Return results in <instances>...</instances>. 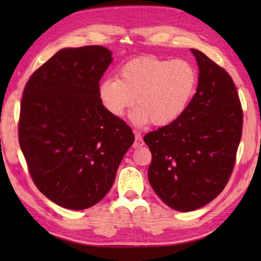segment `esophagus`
Here are the masks:
<instances>
[{
  "label": "esophagus",
  "mask_w": 261,
  "mask_h": 261,
  "mask_svg": "<svg viewBox=\"0 0 261 261\" xmlns=\"http://www.w3.org/2000/svg\"><path fill=\"white\" fill-rule=\"evenodd\" d=\"M135 134H136V138H135V142H134V148H140L145 145V142H143V139L139 132H135Z\"/></svg>",
  "instance_id": "1"
}]
</instances>
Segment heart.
I'll list each match as a JSON object with an SVG mask.
<instances>
[{"label":"heart","instance_id":"heart-1","mask_svg":"<svg viewBox=\"0 0 261 261\" xmlns=\"http://www.w3.org/2000/svg\"><path fill=\"white\" fill-rule=\"evenodd\" d=\"M196 84V69L188 60L143 56L122 66L120 80L101 82L98 97L104 109L115 116L131 108L136 98L135 120L160 126L184 112Z\"/></svg>","mask_w":261,"mask_h":261}]
</instances>
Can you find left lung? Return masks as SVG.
<instances>
[{
    "label": "left lung",
    "instance_id": "obj_1",
    "mask_svg": "<svg viewBox=\"0 0 261 261\" xmlns=\"http://www.w3.org/2000/svg\"><path fill=\"white\" fill-rule=\"evenodd\" d=\"M198 65L195 95L171 123L143 138L154 193L169 207L204 206L228 184L242 135L243 114L231 76L206 55L191 49Z\"/></svg>",
    "mask_w": 261,
    "mask_h": 261
}]
</instances>
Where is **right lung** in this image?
Here are the masks:
<instances>
[{"instance_id":"1","label":"right lung","mask_w":261,"mask_h":261,"mask_svg":"<svg viewBox=\"0 0 261 261\" xmlns=\"http://www.w3.org/2000/svg\"><path fill=\"white\" fill-rule=\"evenodd\" d=\"M112 53L102 46L65 48L39 67L22 95L19 143L38 190L69 210L98 203L135 136L98 97Z\"/></svg>"}]
</instances>
